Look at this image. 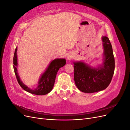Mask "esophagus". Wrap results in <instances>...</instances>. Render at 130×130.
Masks as SVG:
<instances>
[{"label":"esophagus","instance_id":"obj_1","mask_svg":"<svg viewBox=\"0 0 130 130\" xmlns=\"http://www.w3.org/2000/svg\"><path fill=\"white\" fill-rule=\"evenodd\" d=\"M72 57H73L72 55L70 54H68V55L67 56V60H70Z\"/></svg>","mask_w":130,"mask_h":130}]
</instances>
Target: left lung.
I'll return each mask as SVG.
<instances>
[{
    "label": "left lung",
    "mask_w": 130,
    "mask_h": 130,
    "mask_svg": "<svg viewBox=\"0 0 130 130\" xmlns=\"http://www.w3.org/2000/svg\"><path fill=\"white\" fill-rule=\"evenodd\" d=\"M102 40L105 56L102 66L95 68L82 62L74 63L75 83L82 92H99L107 88L111 82L115 68L112 46L107 37H103Z\"/></svg>",
    "instance_id": "8db88e82"
}]
</instances>
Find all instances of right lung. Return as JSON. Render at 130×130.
Masks as SVG:
<instances>
[{
	"label": "right lung",
	"instance_id": "add662e5",
	"mask_svg": "<svg viewBox=\"0 0 130 130\" xmlns=\"http://www.w3.org/2000/svg\"><path fill=\"white\" fill-rule=\"evenodd\" d=\"M17 47L15 49L14 56L13 59V69L14 73L16 76L17 81L21 87L26 92L35 95H43L49 93L52 90L57 72L61 67H63L66 61L64 58H58L53 60L50 63L46 71L42 74L40 79L39 80L38 87L35 89H30L22 83L18 76L17 69Z\"/></svg>",
	"mask_w": 130,
	"mask_h": 130
}]
</instances>
